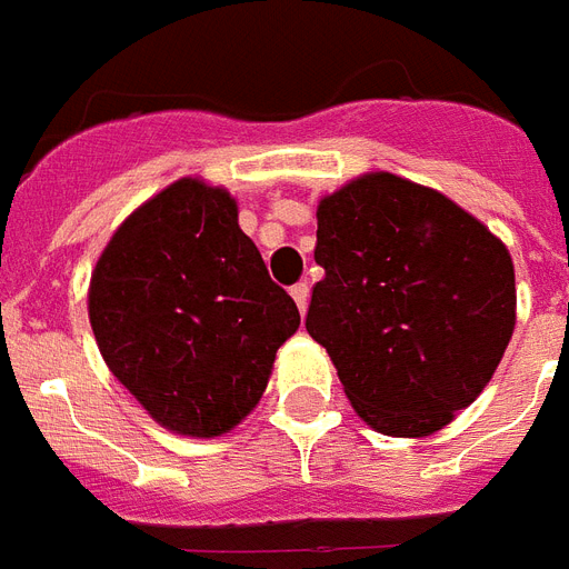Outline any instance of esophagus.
<instances>
[{
  "mask_svg": "<svg viewBox=\"0 0 569 569\" xmlns=\"http://www.w3.org/2000/svg\"><path fill=\"white\" fill-rule=\"evenodd\" d=\"M290 297L297 299L299 311L306 313L308 311V297H311V288H308V281H299V284H293V288H290Z\"/></svg>",
  "mask_w": 569,
  "mask_h": 569,
  "instance_id": "1",
  "label": "esophagus"
}]
</instances>
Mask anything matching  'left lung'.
Returning a JSON list of instances; mask_svg holds the SVG:
<instances>
[{
  "mask_svg": "<svg viewBox=\"0 0 569 569\" xmlns=\"http://www.w3.org/2000/svg\"><path fill=\"white\" fill-rule=\"evenodd\" d=\"M306 329L372 429L422 438L490 381L515 331V263L443 193L370 172L317 208Z\"/></svg>",
  "mask_w": 569,
  "mask_h": 569,
  "instance_id": "left-lung-1",
  "label": "left lung"
}]
</instances>
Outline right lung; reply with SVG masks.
<instances>
[{"label":"right lung","instance_id":"right-lung-1","mask_svg":"<svg viewBox=\"0 0 569 569\" xmlns=\"http://www.w3.org/2000/svg\"><path fill=\"white\" fill-rule=\"evenodd\" d=\"M99 352L161 426L217 438L258 406L299 308L220 188L181 179L122 222L90 279Z\"/></svg>","mask_w":569,"mask_h":569}]
</instances>
